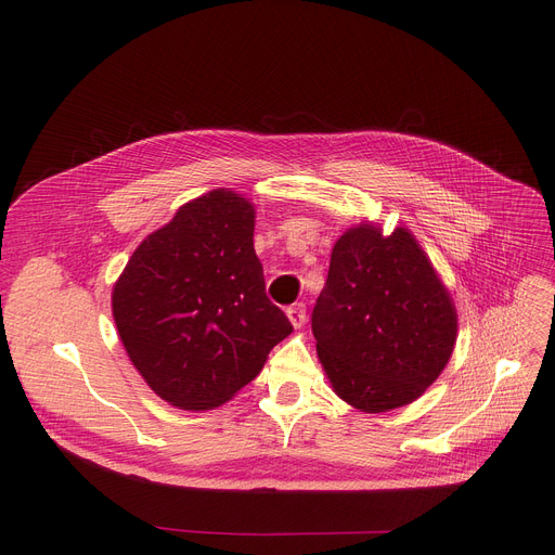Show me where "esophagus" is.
<instances>
[{
	"label": "esophagus",
	"instance_id": "obj_1",
	"mask_svg": "<svg viewBox=\"0 0 555 555\" xmlns=\"http://www.w3.org/2000/svg\"><path fill=\"white\" fill-rule=\"evenodd\" d=\"M285 314H287V319H289V324H293L295 328H301V326L306 324V306H304V304L289 306V308L285 310Z\"/></svg>",
	"mask_w": 555,
	"mask_h": 555
}]
</instances>
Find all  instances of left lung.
I'll return each mask as SVG.
<instances>
[{
    "mask_svg": "<svg viewBox=\"0 0 555 555\" xmlns=\"http://www.w3.org/2000/svg\"><path fill=\"white\" fill-rule=\"evenodd\" d=\"M459 319L414 233L362 220L331 254L312 310L317 358L333 391L364 414L418 400L448 366Z\"/></svg>",
    "mask_w": 555,
    "mask_h": 555,
    "instance_id": "obj_1",
    "label": "left lung"
}]
</instances>
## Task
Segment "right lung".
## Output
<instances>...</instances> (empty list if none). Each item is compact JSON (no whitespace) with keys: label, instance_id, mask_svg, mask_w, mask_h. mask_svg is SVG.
Masks as SVG:
<instances>
[{"label":"right lung","instance_id":"obj_1","mask_svg":"<svg viewBox=\"0 0 555 555\" xmlns=\"http://www.w3.org/2000/svg\"><path fill=\"white\" fill-rule=\"evenodd\" d=\"M254 202L214 189L145 236L112 287L116 333L139 375L186 412L224 404L293 333L266 297Z\"/></svg>","mask_w":555,"mask_h":555}]
</instances>
